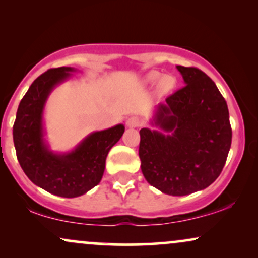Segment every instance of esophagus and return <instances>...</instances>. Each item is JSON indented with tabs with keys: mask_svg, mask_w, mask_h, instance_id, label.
I'll use <instances>...</instances> for the list:
<instances>
[{
	"mask_svg": "<svg viewBox=\"0 0 258 258\" xmlns=\"http://www.w3.org/2000/svg\"><path fill=\"white\" fill-rule=\"evenodd\" d=\"M139 125H141V121H139L137 116H131L126 120V126L128 127V128H136V127H138Z\"/></svg>",
	"mask_w": 258,
	"mask_h": 258,
	"instance_id": "esophagus-1",
	"label": "esophagus"
}]
</instances>
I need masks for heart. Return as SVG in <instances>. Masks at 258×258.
<instances>
[{
    "label": "heart",
    "instance_id": "obj_1",
    "mask_svg": "<svg viewBox=\"0 0 258 258\" xmlns=\"http://www.w3.org/2000/svg\"><path fill=\"white\" fill-rule=\"evenodd\" d=\"M144 84L147 85H154L156 82V92L162 96V94H166L168 92H171L174 88V85H176V80H174L173 76L171 75H161V73L155 72V70H152L144 76Z\"/></svg>",
    "mask_w": 258,
    "mask_h": 258
}]
</instances>
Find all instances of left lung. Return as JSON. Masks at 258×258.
Returning <instances> with one entry per match:
<instances>
[{
    "label": "left lung",
    "instance_id": "obj_1",
    "mask_svg": "<svg viewBox=\"0 0 258 258\" xmlns=\"http://www.w3.org/2000/svg\"><path fill=\"white\" fill-rule=\"evenodd\" d=\"M185 86L156 105L139 131L144 178L162 193L183 197L203 190L223 170L232 144L226 100L197 68L177 65Z\"/></svg>",
    "mask_w": 258,
    "mask_h": 258
}]
</instances>
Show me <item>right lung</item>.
<instances>
[{"label":"right lung","instance_id":"add662e5","mask_svg":"<svg viewBox=\"0 0 258 258\" xmlns=\"http://www.w3.org/2000/svg\"><path fill=\"white\" fill-rule=\"evenodd\" d=\"M78 70L72 67L49 69L32 82L18 106L13 126L17 158L34 184L57 197L84 195L102 179L105 160L125 132L119 123L92 132L69 152H54L47 141L44 108L49 94Z\"/></svg>","mask_w":258,"mask_h":258}]
</instances>
